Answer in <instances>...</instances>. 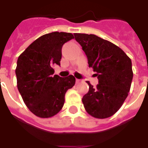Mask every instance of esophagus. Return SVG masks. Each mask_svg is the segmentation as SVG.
Returning a JSON list of instances; mask_svg holds the SVG:
<instances>
[{"label":"esophagus","mask_w":148,"mask_h":148,"mask_svg":"<svg viewBox=\"0 0 148 148\" xmlns=\"http://www.w3.org/2000/svg\"><path fill=\"white\" fill-rule=\"evenodd\" d=\"M78 83H80V80H79V79H76V84Z\"/></svg>","instance_id":"1"}]
</instances>
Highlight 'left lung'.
Listing matches in <instances>:
<instances>
[{"label":"left lung","instance_id":"1","mask_svg":"<svg viewBox=\"0 0 148 148\" xmlns=\"http://www.w3.org/2000/svg\"><path fill=\"white\" fill-rule=\"evenodd\" d=\"M74 35L98 78L96 88L87 81L89 90L82 98L84 108L96 118L110 117L121 108L131 89V60L117 45L95 34Z\"/></svg>","mask_w":148,"mask_h":148}]
</instances>
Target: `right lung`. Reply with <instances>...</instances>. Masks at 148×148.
Masks as SVG:
<instances>
[{"label":"right lung","instance_id":"obj_1","mask_svg":"<svg viewBox=\"0 0 148 148\" xmlns=\"http://www.w3.org/2000/svg\"><path fill=\"white\" fill-rule=\"evenodd\" d=\"M74 38L71 33L52 32L41 36L18 57L17 89L34 114L48 118L62 109L67 90L75 84V77L53 75V64L60 65L61 48Z\"/></svg>","mask_w":148,"mask_h":148}]
</instances>
